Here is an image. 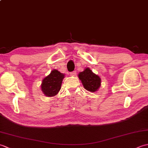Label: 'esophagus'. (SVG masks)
Wrapping results in <instances>:
<instances>
[{
	"mask_svg": "<svg viewBox=\"0 0 148 148\" xmlns=\"http://www.w3.org/2000/svg\"><path fill=\"white\" fill-rule=\"evenodd\" d=\"M76 71L72 72H71V73H70V75H71V76H76Z\"/></svg>",
	"mask_w": 148,
	"mask_h": 148,
	"instance_id": "34e87169",
	"label": "esophagus"
}]
</instances>
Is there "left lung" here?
<instances>
[{"label":"left lung","mask_w":148,"mask_h":148,"mask_svg":"<svg viewBox=\"0 0 148 148\" xmlns=\"http://www.w3.org/2000/svg\"><path fill=\"white\" fill-rule=\"evenodd\" d=\"M78 77L81 81L84 88L89 92H97L101 85L100 77L98 75L94 74L88 67L79 73Z\"/></svg>","instance_id":"left-lung-1"}]
</instances>
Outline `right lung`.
<instances>
[{
	"mask_svg": "<svg viewBox=\"0 0 148 148\" xmlns=\"http://www.w3.org/2000/svg\"><path fill=\"white\" fill-rule=\"evenodd\" d=\"M65 74L53 69L48 76L45 77L41 84V90L47 97H53L60 90Z\"/></svg>",
	"mask_w": 148,
	"mask_h": 148,
	"instance_id": "right-lung-1",
	"label": "right lung"
}]
</instances>
